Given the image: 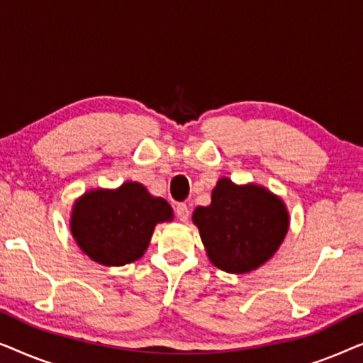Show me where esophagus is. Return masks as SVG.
I'll return each mask as SVG.
<instances>
[{
  "label": "esophagus",
  "instance_id": "34e87169",
  "mask_svg": "<svg viewBox=\"0 0 363 363\" xmlns=\"http://www.w3.org/2000/svg\"><path fill=\"white\" fill-rule=\"evenodd\" d=\"M175 213L178 216V220L186 223L188 218H190V210H188V206L185 205V203H178V205L175 206Z\"/></svg>",
  "mask_w": 363,
  "mask_h": 363
}]
</instances>
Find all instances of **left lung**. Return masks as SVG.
<instances>
[{
    "instance_id": "1",
    "label": "left lung",
    "mask_w": 363,
    "mask_h": 363,
    "mask_svg": "<svg viewBox=\"0 0 363 363\" xmlns=\"http://www.w3.org/2000/svg\"><path fill=\"white\" fill-rule=\"evenodd\" d=\"M191 220L211 264L231 274H246L269 261L289 230V211L281 196L228 177L218 180L211 203L198 206Z\"/></svg>"
}]
</instances>
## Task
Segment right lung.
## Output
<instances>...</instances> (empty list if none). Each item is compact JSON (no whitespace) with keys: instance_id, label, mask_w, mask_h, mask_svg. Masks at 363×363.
I'll list each match as a JSON object with an SVG mask.
<instances>
[{"instance_id":"right-lung-1","label":"right lung","mask_w":363,"mask_h":363,"mask_svg":"<svg viewBox=\"0 0 363 363\" xmlns=\"http://www.w3.org/2000/svg\"><path fill=\"white\" fill-rule=\"evenodd\" d=\"M173 221L167 200L153 196L142 183L92 188L74 201L69 228L84 255L102 266L140 259L158 223Z\"/></svg>"}]
</instances>
